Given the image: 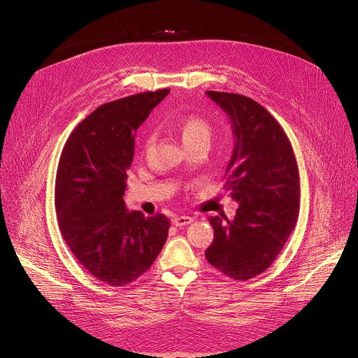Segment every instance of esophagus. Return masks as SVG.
Returning a JSON list of instances; mask_svg holds the SVG:
<instances>
[{
    "label": "esophagus",
    "instance_id": "esophagus-1",
    "mask_svg": "<svg viewBox=\"0 0 358 358\" xmlns=\"http://www.w3.org/2000/svg\"><path fill=\"white\" fill-rule=\"evenodd\" d=\"M194 219L192 216H176L173 219V224L177 226V227H182V226H187L192 223Z\"/></svg>",
    "mask_w": 358,
    "mask_h": 358
}]
</instances>
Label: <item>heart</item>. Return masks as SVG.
<instances>
[{
  "instance_id": "obj_1",
  "label": "heart",
  "mask_w": 358,
  "mask_h": 358,
  "mask_svg": "<svg viewBox=\"0 0 358 358\" xmlns=\"http://www.w3.org/2000/svg\"><path fill=\"white\" fill-rule=\"evenodd\" d=\"M173 128H176L185 145L196 144V142H204L210 144L213 127L207 119L201 116H187L181 119L180 122H173Z\"/></svg>"
}]
</instances>
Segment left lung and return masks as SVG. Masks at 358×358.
I'll return each mask as SVG.
<instances>
[{"instance_id": "obj_1", "label": "left lung", "mask_w": 358, "mask_h": 358, "mask_svg": "<svg viewBox=\"0 0 358 358\" xmlns=\"http://www.w3.org/2000/svg\"><path fill=\"white\" fill-rule=\"evenodd\" d=\"M206 93L231 119L236 144L223 178L239 203L233 220L208 219L214 239L206 259L226 276L248 280L273 264L296 224L298 165L287 134L260 103L239 93Z\"/></svg>"}]
</instances>
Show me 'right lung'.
I'll return each instance as SVG.
<instances>
[{"label":"right lung","mask_w":358,"mask_h":358,"mask_svg":"<svg viewBox=\"0 0 358 358\" xmlns=\"http://www.w3.org/2000/svg\"><path fill=\"white\" fill-rule=\"evenodd\" d=\"M169 92H142L94 109L70 134L60 155L55 204L63 241L109 287H125L145 273L169 236V217L128 211L122 199L134 134Z\"/></svg>","instance_id":"add662e5"}]
</instances>
